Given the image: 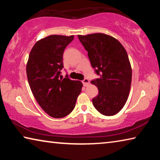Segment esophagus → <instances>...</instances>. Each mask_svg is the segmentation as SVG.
<instances>
[{"instance_id": "34e87169", "label": "esophagus", "mask_w": 160, "mask_h": 160, "mask_svg": "<svg viewBox=\"0 0 160 160\" xmlns=\"http://www.w3.org/2000/svg\"><path fill=\"white\" fill-rule=\"evenodd\" d=\"M82 83H83V85L85 87H87L88 86L89 84H90V81H89L88 79H87V78H85V79H84L82 80Z\"/></svg>"}]
</instances>
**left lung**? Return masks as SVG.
Listing matches in <instances>:
<instances>
[{"label":"left lung","instance_id":"8db88e82","mask_svg":"<svg viewBox=\"0 0 160 160\" xmlns=\"http://www.w3.org/2000/svg\"><path fill=\"white\" fill-rule=\"evenodd\" d=\"M78 37L99 75L91 81L99 90L92 99L94 107L104 116L115 115L125 105L131 85L132 68L126 51L109 35L95 33Z\"/></svg>","mask_w":160,"mask_h":160}]
</instances>
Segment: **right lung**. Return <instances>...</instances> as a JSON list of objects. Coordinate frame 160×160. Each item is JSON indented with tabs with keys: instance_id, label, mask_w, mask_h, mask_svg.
Masks as SVG:
<instances>
[{
	"instance_id": "add662e5",
	"label": "right lung",
	"mask_w": 160,
	"mask_h": 160,
	"mask_svg": "<svg viewBox=\"0 0 160 160\" xmlns=\"http://www.w3.org/2000/svg\"><path fill=\"white\" fill-rule=\"evenodd\" d=\"M74 35H50L39 40L32 47L26 71L32 92L38 104L51 117L68 115L75 106L82 83L69 78H59L63 68L64 49Z\"/></svg>"
}]
</instances>
